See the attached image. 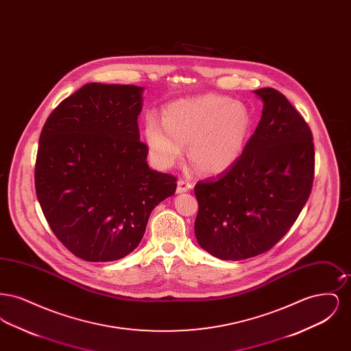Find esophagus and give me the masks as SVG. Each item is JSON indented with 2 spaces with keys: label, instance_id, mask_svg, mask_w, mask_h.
<instances>
[{
  "label": "esophagus",
  "instance_id": "1",
  "mask_svg": "<svg viewBox=\"0 0 351 351\" xmlns=\"http://www.w3.org/2000/svg\"><path fill=\"white\" fill-rule=\"evenodd\" d=\"M192 186H193V184L191 183V182H188V180H185V179H179V180H178L176 192H178V193L188 192L189 189H192Z\"/></svg>",
  "mask_w": 351,
  "mask_h": 351
}]
</instances>
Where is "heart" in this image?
<instances>
[{"mask_svg":"<svg viewBox=\"0 0 351 351\" xmlns=\"http://www.w3.org/2000/svg\"><path fill=\"white\" fill-rule=\"evenodd\" d=\"M252 118L245 104L229 96L208 93L168 104L163 119L145 118V136L155 163L171 167L188 143L192 163L205 173L232 167L242 155Z\"/></svg>","mask_w":351,"mask_h":351,"instance_id":"heart-1","label":"heart"}]
</instances>
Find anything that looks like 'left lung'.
<instances>
[{"mask_svg": "<svg viewBox=\"0 0 351 351\" xmlns=\"http://www.w3.org/2000/svg\"><path fill=\"white\" fill-rule=\"evenodd\" d=\"M262 118L242 155L217 178L195 185V234L204 250L241 261L271 250L299 217L315 179L313 135L274 88L254 90Z\"/></svg>", "mask_w": 351, "mask_h": 351, "instance_id": "obj_1", "label": "left lung"}]
</instances>
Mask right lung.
<instances>
[{
    "label": "right lung",
    "instance_id": "1",
    "mask_svg": "<svg viewBox=\"0 0 351 351\" xmlns=\"http://www.w3.org/2000/svg\"><path fill=\"white\" fill-rule=\"evenodd\" d=\"M142 86L85 84L39 136L35 191L58 239L77 258L110 262L138 247L176 178L151 169L139 141Z\"/></svg>",
    "mask_w": 351,
    "mask_h": 351
}]
</instances>
